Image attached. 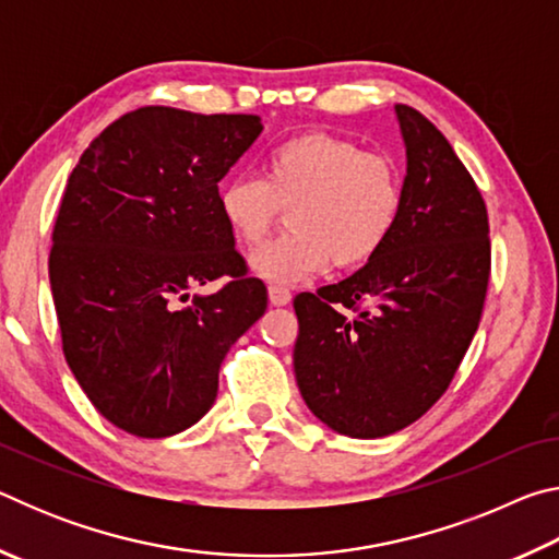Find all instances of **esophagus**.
<instances>
[{
    "mask_svg": "<svg viewBox=\"0 0 559 559\" xmlns=\"http://www.w3.org/2000/svg\"><path fill=\"white\" fill-rule=\"evenodd\" d=\"M290 298H293V296H290L288 288H283V286H271V288H269L271 306H288Z\"/></svg>",
    "mask_w": 559,
    "mask_h": 559,
    "instance_id": "esophagus-1",
    "label": "esophagus"
}]
</instances>
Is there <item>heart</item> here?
Wrapping results in <instances>:
<instances>
[{"instance_id":"obj_1","label":"heart","mask_w":559,"mask_h":559,"mask_svg":"<svg viewBox=\"0 0 559 559\" xmlns=\"http://www.w3.org/2000/svg\"><path fill=\"white\" fill-rule=\"evenodd\" d=\"M290 234L251 257L259 278L281 286L325 271L357 269L390 241L404 206V175L390 155L323 130L298 132L263 159L261 179L236 177L219 189V214L243 246H259L278 212Z\"/></svg>"}]
</instances>
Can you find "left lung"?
I'll return each mask as SVG.
<instances>
[{"label":"left lung","mask_w":559,"mask_h":559,"mask_svg":"<svg viewBox=\"0 0 559 559\" xmlns=\"http://www.w3.org/2000/svg\"><path fill=\"white\" fill-rule=\"evenodd\" d=\"M406 145L404 206L390 241L353 276L293 300L298 390L330 429L380 439L427 414L484 313L488 212L431 120L394 106Z\"/></svg>","instance_id":"obj_1"}]
</instances>
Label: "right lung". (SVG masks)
I'll list each match as a JSON object with an SVG mask.
<instances>
[{"label": "right lung", "mask_w": 559, "mask_h": 559, "mask_svg": "<svg viewBox=\"0 0 559 559\" xmlns=\"http://www.w3.org/2000/svg\"><path fill=\"white\" fill-rule=\"evenodd\" d=\"M261 130L259 116L145 106L110 122L66 185L49 253L63 355L132 437L200 421L229 347L266 313V286L246 276L219 214V182Z\"/></svg>", "instance_id": "add662e5"}]
</instances>
